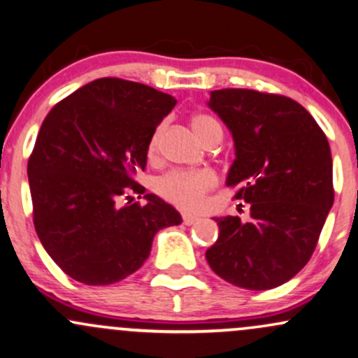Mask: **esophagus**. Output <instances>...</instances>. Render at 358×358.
Listing matches in <instances>:
<instances>
[{"label": "esophagus", "instance_id": "esophagus-1", "mask_svg": "<svg viewBox=\"0 0 358 358\" xmlns=\"http://www.w3.org/2000/svg\"><path fill=\"white\" fill-rule=\"evenodd\" d=\"M196 222H198L196 215L183 213V223H185V225H193V223H196Z\"/></svg>", "mask_w": 358, "mask_h": 358}]
</instances>
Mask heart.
Segmentation results:
<instances>
[{"label":"heart","instance_id":"obj_1","mask_svg":"<svg viewBox=\"0 0 358 358\" xmlns=\"http://www.w3.org/2000/svg\"><path fill=\"white\" fill-rule=\"evenodd\" d=\"M192 128L201 141L212 136L215 131H222L220 124L206 115H195L192 118ZM160 145V128L153 133L148 141L150 158H155ZM217 185V176L210 170H173L163 175L157 182V192L166 201L183 210H196L203 205L206 192Z\"/></svg>","mask_w":358,"mask_h":358}]
</instances>
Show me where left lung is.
<instances>
[{
  "label": "left lung",
  "instance_id": "8db88e82",
  "mask_svg": "<svg viewBox=\"0 0 358 358\" xmlns=\"http://www.w3.org/2000/svg\"><path fill=\"white\" fill-rule=\"evenodd\" d=\"M206 105L227 124L235 160L227 187L250 205V222L215 218L220 235L206 250L218 277L270 290L307 265L334 205L325 133L300 103L255 90H215Z\"/></svg>",
  "mask_w": 358,
  "mask_h": 358
}]
</instances>
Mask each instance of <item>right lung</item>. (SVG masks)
<instances>
[{"instance_id":"obj_1","label":"right lung","mask_w":358,"mask_h":358,"mask_svg":"<svg viewBox=\"0 0 358 358\" xmlns=\"http://www.w3.org/2000/svg\"><path fill=\"white\" fill-rule=\"evenodd\" d=\"M175 105L152 86L100 78L46 115L28 162L34 230L76 282L127 278L145 264L157 231L182 223L173 206L133 178L145 170L150 138ZM133 194L147 203L131 204Z\"/></svg>"}]
</instances>
